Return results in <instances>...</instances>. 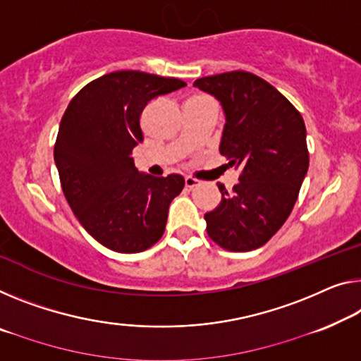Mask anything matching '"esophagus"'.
<instances>
[{"mask_svg": "<svg viewBox=\"0 0 361 361\" xmlns=\"http://www.w3.org/2000/svg\"><path fill=\"white\" fill-rule=\"evenodd\" d=\"M198 184H200V182L197 179H193V177H190V176L185 177V187L187 188H195Z\"/></svg>", "mask_w": 361, "mask_h": 361, "instance_id": "esophagus-1", "label": "esophagus"}]
</instances>
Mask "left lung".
<instances>
[{
    "label": "left lung",
    "mask_w": 361,
    "mask_h": 361,
    "mask_svg": "<svg viewBox=\"0 0 361 361\" xmlns=\"http://www.w3.org/2000/svg\"><path fill=\"white\" fill-rule=\"evenodd\" d=\"M223 106L226 124L219 152L240 169L232 192L204 214L208 235L229 252H250L273 237L289 218L308 171L307 129L282 93L245 71L193 82Z\"/></svg>",
    "instance_id": "left-lung-1"
}]
</instances>
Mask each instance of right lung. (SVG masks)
Wrapping results in <instances>:
<instances>
[{"label": "right lung", "instance_id": "add662e5", "mask_svg": "<svg viewBox=\"0 0 361 361\" xmlns=\"http://www.w3.org/2000/svg\"><path fill=\"white\" fill-rule=\"evenodd\" d=\"M173 77L118 71L87 84L61 119L54 163L75 218L109 250L138 253L161 238L184 177L138 173L132 149L153 98L185 87Z\"/></svg>", "mask_w": 361, "mask_h": 361}]
</instances>
